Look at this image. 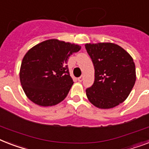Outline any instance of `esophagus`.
Here are the masks:
<instances>
[{
	"instance_id": "esophagus-1",
	"label": "esophagus",
	"mask_w": 149,
	"mask_h": 149,
	"mask_svg": "<svg viewBox=\"0 0 149 149\" xmlns=\"http://www.w3.org/2000/svg\"><path fill=\"white\" fill-rule=\"evenodd\" d=\"M83 79H84V77H83V76H81V77H79V78L77 79H78L79 82H82V81L83 80Z\"/></svg>"
}]
</instances>
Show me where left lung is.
Masks as SVG:
<instances>
[{
  "label": "left lung",
  "mask_w": 149,
  "mask_h": 149,
  "mask_svg": "<svg viewBox=\"0 0 149 149\" xmlns=\"http://www.w3.org/2000/svg\"><path fill=\"white\" fill-rule=\"evenodd\" d=\"M86 51L95 69V81L86 89V96L100 109H112L123 102L135 85L133 59L112 43H86Z\"/></svg>",
  "instance_id": "obj_1"
}]
</instances>
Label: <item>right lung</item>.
<instances>
[{"label":"right lung","mask_w":149,"mask_h":149,"mask_svg":"<svg viewBox=\"0 0 149 149\" xmlns=\"http://www.w3.org/2000/svg\"><path fill=\"white\" fill-rule=\"evenodd\" d=\"M80 49L77 44L51 39L29 49L20 70V83L29 100L40 106L62 102L73 84L68 59Z\"/></svg>","instance_id":"add662e5"}]
</instances>
